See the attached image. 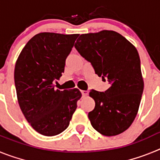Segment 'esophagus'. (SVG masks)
Here are the masks:
<instances>
[{"label": "esophagus", "mask_w": 160, "mask_h": 160, "mask_svg": "<svg viewBox=\"0 0 160 160\" xmlns=\"http://www.w3.org/2000/svg\"><path fill=\"white\" fill-rule=\"evenodd\" d=\"M81 92L83 96H87L88 94V90H81Z\"/></svg>", "instance_id": "obj_1"}]
</instances>
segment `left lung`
I'll use <instances>...</instances> for the list:
<instances>
[{
    "label": "left lung",
    "instance_id": "8db88e82",
    "mask_svg": "<svg viewBox=\"0 0 160 160\" xmlns=\"http://www.w3.org/2000/svg\"><path fill=\"white\" fill-rule=\"evenodd\" d=\"M74 47L91 63L96 74L110 84L105 92L90 91L95 102L88 114L90 123L105 136L119 135L135 120L143 91L136 48L112 30L80 35Z\"/></svg>",
    "mask_w": 160,
    "mask_h": 160
}]
</instances>
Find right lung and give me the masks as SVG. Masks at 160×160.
<instances>
[{
	"label": "right lung",
	"instance_id": "1",
	"mask_svg": "<svg viewBox=\"0 0 160 160\" xmlns=\"http://www.w3.org/2000/svg\"><path fill=\"white\" fill-rule=\"evenodd\" d=\"M78 37L38 33L27 42L16 62L14 82L20 108L31 127L45 136L57 135L68 128L82 97L77 88H54Z\"/></svg>",
	"mask_w": 160,
	"mask_h": 160
}]
</instances>
